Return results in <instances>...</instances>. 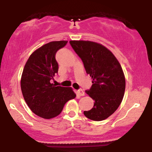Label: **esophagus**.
Returning <instances> with one entry per match:
<instances>
[{
    "instance_id": "34e87169",
    "label": "esophagus",
    "mask_w": 152,
    "mask_h": 152,
    "mask_svg": "<svg viewBox=\"0 0 152 152\" xmlns=\"http://www.w3.org/2000/svg\"><path fill=\"white\" fill-rule=\"evenodd\" d=\"M77 94L80 96H84V92L82 89H78L77 91Z\"/></svg>"
}]
</instances>
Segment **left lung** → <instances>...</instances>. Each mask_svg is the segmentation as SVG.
Wrapping results in <instances>:
<instances>
[{"mask_svg": "<svg viewBox=\"0 0 152 152\" xmlns=\"http://www.w3.org/2000/svg\"><path fill=\"white\" fill-rule=\"evenodd\" d=\"M69 43L93 79L86 93L95 102L94 107L83 114L93 121L106 119L118 109L124 95L126 81L121 66L114 54L102 44L88 41Z\"/></svg>", "mask_w": 152, "mask_h": 152, "instance_id": "1", "label": "left lung"}]
</instances>
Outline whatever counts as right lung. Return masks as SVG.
<instances>
[{
    "mask_svg": "<svg viewBox=\"0 0 152 152\" xmlns=\"http://www.w3.org/2000/svg\"><path fill=\"white\" fill-rule=\"evenodd\" d=\"M68 43L52 41L36 50L24 66L20 81L23 98L31 111L43 118L58 116L68 101L74 99L72 88L55 86L50 81L58 74L56 54Z\"/></svg>",
    "mask_w": 152,
    "mask_h": 152,
    "instance_id": "obj_1",
    "label": "right lung"
}]
</instances>
